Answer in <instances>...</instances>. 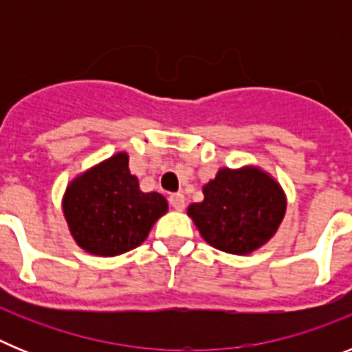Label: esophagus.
<instances>
[{
    "label": "esophagus",
    "instance_id": "obj_1",
    "mask_svg": "<svg viewBox=\"0 0 352 352\" xmlns=\"http://www.w3.org/2000/svg\"><path fill=\"white\" fill-rule=\"evenodd\" d=\"M169 204L174 208V210L182 211L185 208V195L183 194H170L169 195Z\"/></svg>",
    "mask_w": 352,
    "mask_h": 352
}]
</instances>
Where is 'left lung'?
Masks as SVG:
<instances>
[{"label": "left lung", "mask_w": 352, "mask_h": 352, "mask_svg": "<svg viewBox=\"0 0 352 352\" xmlns=\"http://www.w3.org/2000/svg\"><path fill=\"white\" fill-rule=\"evenodd\" d=\"M203 192L204 201L190 204L188 217L211 247L227 254L257 250L284 220V190L257 167L220 169Z\"/></svg>", "instance_id": "8db88e82"}]
</instances>
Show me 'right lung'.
I'll list each match as a JSON object with an SVG mask.
<instances>
[{
    "instance_id": "obj_1",
    "label": "right lung",
    "mask_w": 352,
    "mask_h": 352,
    "mask_svg": "<svg viewBox=\"0 0 352 352\" xmlns=\"http://www.w3.org/2000/svg\"><path fill=\"white\" fill-rule=\"evenodd\" d=\"M167 211L158 192L144 194L130 174L129 155L118 153L67 186L63 213L80 248L102 257L139 247Z\"/></svg>"
}]
</instances>
